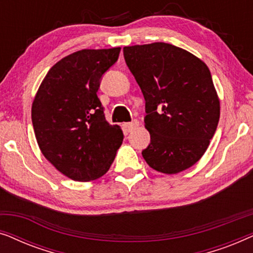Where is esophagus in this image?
I'll return each instance as SVG.
<instances>
[{"label":"esophagus","instance_id":"34e87169","mask_svg":"<svg viewBox=\"0 0 253 253\" xmlns=\"http://www.w3.org/2000/svg\"><path fill=\"white\" fill-rule=\"evenodd\" d=\"M139 126V122H138V121H132V122H130V123H124L123 124V127H124V130L126 131V132H130V131H132L133 129H136V127Z\"/></svg>","mask_w":253,"mask_h":253}]
</instances>
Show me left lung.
Instances as JSON below:
<instances>
[{"mask_svg":"<svg viewBox=\"0 0 253 253\" xmlns=\"http://www.w3.org/2000/svg\"><path fill=\"white\" fill-rule=\"evenodd\" d=\"M123 54L146 101L151 143L141 152L145 161L168 175L192 167L206 152L220 119L209 67L165 42L124 47Z\"/></svg>","mask_w":253,"mask_h":253,"instance_id":"obj_1","label":"left lung"}]
</instances>
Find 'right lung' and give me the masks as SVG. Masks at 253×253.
Instances as JSON below:
<instances>
[{
	"label": "right lung",
	"instance_id": "add662e5",
	"mask_svg": "<svg viewBox=\"0 0 253 253\" xmlns=\"http://www.w3.org/2000/svg\"><path fill=\"white\" fill-rule=\"evenodd\" d=\"M121 48L82 49L50 68L32 103V123L43 157L67 177L89 182L109 170L123 141L106 121L96 95Z\"/></svg>",
	"mask_w": 253,
	"mask_h": 253
}]
</instances>
